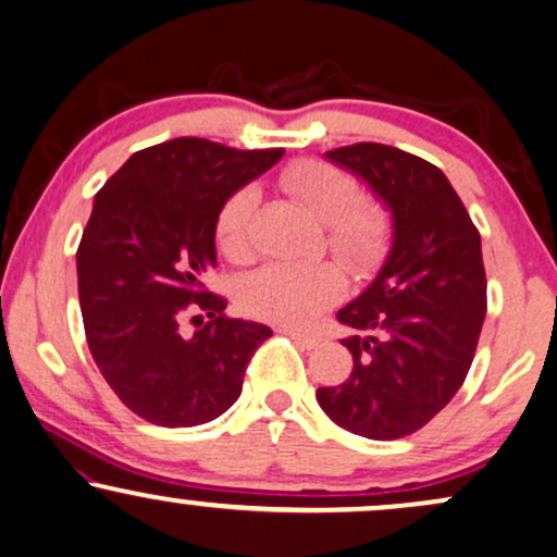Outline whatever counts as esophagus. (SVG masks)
Returning <instances> with one entry per match:
<instances>
[{
  "label": "esophagus",
  "mask_w": 557,
  "mask_h": 557,
  "mask_svg": "<svg viewBox=\"0 0 557 557\" xmlns=\"http://www.w3.org/2000/svg\"><path fill=\"white\" fill-rule=\"evenodd\" d=\"M280 334L290 336V339L302 349H315V347H319V342H321L315 334H308V331H298V329H280Z\"/></svg>",
  "instance_id": "1"
}]
</instances>
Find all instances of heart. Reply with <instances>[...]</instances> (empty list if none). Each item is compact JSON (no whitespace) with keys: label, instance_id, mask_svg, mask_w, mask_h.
I'll use <instances>...</instances> for the list:
<instances>
[{"label":"heart","instance_id":"b5f03b06","mask_svg":"<svg viewBox=\"0 0 557 557\" xmlns=\"http://www.w3.org/2000/svg\"><path fill=\"white\" fill-rule=\"evenodd\" d=\"M280 187L323 223L326 246L351 270H368L383 255L391 236V213L383 202L360 197L347 169L321 159H298L280 172ZM259 195L242 187L223 202L215 218V242L231 262L255 255V215ZM344 274L331 262H270L251 272L238 302L262 321L302 326L339 298Z\"/></svg>","mask_w":557,"mask_h":557}]
</instances>
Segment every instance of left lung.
<instances>
[{
	"label": "left lung",
	"mask_w": 557,
	"mask_h": 557,
	"mask_svg": "<svg viewBox=\"0 0 557 557\" xmlns=\"http://www.w3.org/2000/svg\"><path fill=\"white\" fill-rule=\"evenodd\" d=\"M326 157L362 177L393 215V246L368 290L336 319L351 372L319 388L326 417L368 440L413 434L445 408L473 362L485 319L481 234L449 180L429 161L383 144Z\"/></svg>",
	"instance_id": "8db88e82"
}]
</instances>
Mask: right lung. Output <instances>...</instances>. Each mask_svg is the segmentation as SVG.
<instances>
[{"mask_svg": "<svg viewBox=\"0 0 557 557\" xmlns=\"http://www.w3.org/2000/svg\"><path fill=\"white\" fill-rule=\"evenodd\" d=\"M283 153L174 138L133 153L95 195L76 249L84 334L102 377L140 419L208 424L242 396L246 364L272 329L228 319L202 274L215 267L218 210ZM187 312L211 319L193 337L178 329Z\"/></svg>", "mask_w": 557, "mask_h": 557, "instance_id": "right-lung-1", "label": "right lung"}]
</instances>
